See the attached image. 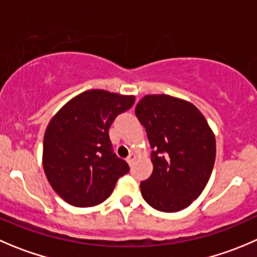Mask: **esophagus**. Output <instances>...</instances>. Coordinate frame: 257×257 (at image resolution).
Here are the masks:
<instances>
[{
  "mask_svg": "<svg viewBox=\"0 0 257 257\" xmlns=\"http://www.w3.org/2000/svg\"><path fill=\"white\" fill-rule=\"evenodd\" d=\"M136 158H137V156L134 153H131L128 156V158H126V162H128V164L129 166H131V164H133V162L136 161Z\"/></svg>",
  "mask_w": 257,
  "mask_h": 257,
  "instance_id": "obj_1",
  "label": "esophagus"
}]
</instances>
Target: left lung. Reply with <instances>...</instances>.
<instances>
[{
    "label": "left lung",
    "mask_w": 257,
    "mask_h": 257,
    "mask_svg": "<svg viewBox=\"0 0 257 257\" xmlns=\"http://www.w3.org/2000/svg\"><path fill=\"white\" fill-rule=\"evenodd\" d=\"M152 147L153 172L141 183L148 205L162 212L188 207L212 173L216 139L200 110L166 94L146 95L136 106Z\"/></svg>",
    "instance_id": "left-lung-1"
}]
</instances>
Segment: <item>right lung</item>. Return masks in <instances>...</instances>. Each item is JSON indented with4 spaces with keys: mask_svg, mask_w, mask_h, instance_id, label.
Here are the masks:
<instances>
[{
    "mask_svg": "<svg viewBox=\"0 0 257 257\" xmlns=\"http://www.w3.org/2000/svg\"><path fill=\"white\" fill-rule=\"evenodd\" d=\"M134 100L133 95L93 89L76 95L52 116L45 132L42 166L62 200L75 207L99 205L128 173V163L113 152L109 128Z\"/></svg>",
    "mask_w": 257,
    "mask_h": 257,
    "instance_id": "obj_1",
    "label": "right lung"
}]
</instances>
